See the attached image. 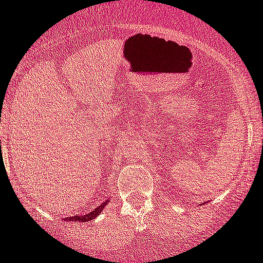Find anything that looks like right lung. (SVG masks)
<instances>
[{"mask_svg": "<svg viewBox=\"0 0 263 263\" xmlns=\"http://www.w3.org/2000/svg\"><path fill=\"white\" fill-rule=\"evenodd\" d=\"M105 205H107V202L102 203V205L98 206L97 209H94V210L90 211V213H87L86 215H81V216H78V215H75V216H72V217H67V219H66V220H75V221L87 222V221H90V220L94 219L95 216H98V215H99L100 211H102L103 209H104V206H105Z\"/></svg>", "mask_w": 263, "mask_h": 263, "instance_id": "add662e5", "label": "right lung"}]
</instances>
